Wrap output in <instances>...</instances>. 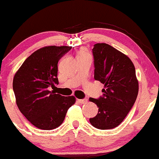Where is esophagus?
Segmentation results:
<instances>
[{"mask_svg": "<svg viewBox=\"0 0 159 159\" xmlns=\"http://www.w3.org/2000/svg\"><path fill=\"white\" fill-rule=\"evenodd\" d=\"M77 101H78V102H79V103H81V104H84V103H86L87 102H88V99H77Z\"/></svg>", "mask_w": 159, "mask_h": 159, "instance_id": "obj_1", "label": "esophagus"}]
</instances>
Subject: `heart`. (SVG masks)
<instances>
[{
    "label": "heart",
    "instance_id": "b5f03b06",
    "mask_svg": "<svg viewBox=\"0 0 159 159\" xmlns=\"http://www.w3.org/2000/svg\"><path fill=\"white\" fill-rule=\"evenodd\" d=\"M86 55H89V53L85 49H82V50H80L79 53H78V56H86Z\"/></svg>",
    "mask_w": 159,
    "mask_h": 159
}]
</instances>
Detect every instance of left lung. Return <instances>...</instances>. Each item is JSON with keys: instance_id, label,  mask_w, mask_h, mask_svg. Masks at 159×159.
<instances>
[{"instance_id": "left-lung-1", "label": "left lung", "mask_w": 159, "mask_h": 159, "mask_svg": "<svg viewBox=\"0 0 159 159\" xmlns=\"http://www.w3.org/2000/svg\"><path fill=\"white\" fill-rule=\"evenodd\" d=\"M92 53L94 79L104 84L105 88L99 98L89 99L99 108L90 122L97 129H112L123 121L137 99L139 85L135 67L126 55L107 43L94 44Z\"/></svg>"}]
</instances>
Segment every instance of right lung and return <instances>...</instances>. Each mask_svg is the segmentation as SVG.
<instances>
[{"label":"right lung","instance_id":"obj_1","mask_svg":"<svg viewBox=\"0 0 159 159\" xmlns=\"http://www.w3.org/2000/svg\"><path fill=\"white\" fill-rule=\"evenodd\" d=\"M71 47L49 46L29 56L13 78L16 105L34 126L42 130L58 128L68 109L75 102L73 96L63 97L50 91L58 84V62Z\"/></svg>","mask_w":159,"mask_h":159}]
</instances>
